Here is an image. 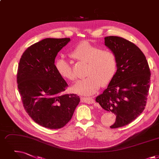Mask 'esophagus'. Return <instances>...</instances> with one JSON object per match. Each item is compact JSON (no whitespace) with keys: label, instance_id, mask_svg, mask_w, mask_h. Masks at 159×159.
Here are the masks:
<instances>
[{"label":"esophagus","instance_id":"esophagus-1","mask_svg":"<svg viewBox=\"0 0 159 159\" xmlns=\"http://www.w3.org/2000/svg\"><path fill=\"white\" fill-rule=\"evenodd\" d=\"M81 101L88 103V104H93V103H94V99L92 98H85V97H83V98H81Z\"/></svg>","mask_w":159,"mask_h":159}]
</instances>
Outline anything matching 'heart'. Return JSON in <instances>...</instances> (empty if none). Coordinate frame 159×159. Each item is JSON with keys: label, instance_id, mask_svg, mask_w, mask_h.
I'll list each match as a JSON object with an SVG mask.
<instances>
[{"label": "heart", "instance_id": "obj_1", "mask_svg": "<svg viewBox=\"0 0 159 159\" xmlns=\"http://www.w3.org/2000/svg\"><path fill=\"white\" fill-rule=\"evenodd\" d=\"M71 58L87 64L85 79L79 80L73 86V90L81 95H92L102 85H107L112 80L118 69L116 54L110 51L82 41L71 52ZM55 68L64 79L74 81L76 79L71 67L62 58L55 61Z\"/></svg>", "mask_w": 159, "mask_h": 159}]
</instances>
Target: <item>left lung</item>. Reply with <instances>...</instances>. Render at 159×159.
Listing matches in <instances>:
<instances>
[{"label": "left lung", "instance_id": "obj_1", "mask_svg": "<svg viewBox=\"0 0 159 159\" xmlns=\"http://www.w3.org/2000/svg\"><path fill=\"white\" fill-rule=\"evenodd\" d=\"M105 45L118 60L115 76L96 102L116 116L110 127L128 125L139 116L146 105L151 71L146 57L135 44L118 36L105 38Z\"/></svg>", "mask_w": 159, "mask_h": 159}]
</instances>
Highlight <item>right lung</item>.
Returning <instances> with one entry per match:
<instances>
[{
    "instance_id": "add662e5",
    "label": "right lung",
    "mask_w": 159,
    "mask_h": 159,
    "mask_svg": "<svg viewBox=\"0 0 159 159\" xmlns=\"http://www.w3.org/2000/svg\"><path fill=\"white\" fill-rule=\"evenodd\" d=\"M70 38H46L28 47L20 59L17 82L23 107L39 125L62 128L80 102L77 94H64L67 82L56 70L54 60Z\"/></svg>"
}]
</instances>
